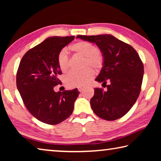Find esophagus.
Instances as JSON below:
<instances>
[{"instance_id":"obj_1","label":"esophagus","mask_w":161,"mask_h":161,"mask_svg":"<svg viewBox=\"0 0 161 161\" xmlns=\"http://www.w3.org/2000/svg\"><path fill=\"white\" fill-rule=\"evenodd\" d=\"M78 90L81 92H82L84 90V88H81V87H80V88L78 89Z\"/></svg>"}]
</instances>
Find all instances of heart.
Listing matches in <instances>:
<instances>
[{"instance_id":"heart-1","label":"heart","mask_w":161,"mask_h":161,"mask_svg":"<svg viewBox=\"0 0 161 161\" xmlns=\"http://www.w3.org/2000/svg\"><path fill=\"white\" fill-rule=\"evenodd\" d=\"M69 49L75 53L84 57L83 67L86 68L82 71L69 72L65 77V84L71 88L85 86L94 77L93 70L98 72L103 67L104 58L96 46L88 42H77L71 45ZM58 63L62 72H67L69 69V59L66 50H62L59 53Z\"/></svg>"}]
</instances>
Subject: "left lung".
<instances>
[{
    "mask_svg": "<svg viewBox=\"0 0 161 161\" xmlns=\"http://www.w3.org/2000/svg\"><path fill=\"white\" fill-rule=\"evenodd\" d=\"M95 43L102 53L104 62L96 80L107 90L94 89L90 100L94 113L100 118L114 121L124 116L136 103L141 92L143 64L137 52L129 44L108 34L77 35ZM110 83L108 86L105 84Z\"/></svg>",
    "mask_w": 161,
    "mask_h": 161,
    "instance_id": "obj_1",
    "label": "left lung"
}]
</instances>
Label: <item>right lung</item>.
<instances>
[{
	"label": "right lung",
	"instance_id": "obj_1",
	"mask_svg": "<svg viewBox=\"0 0 161 161\" xmlns=\"http://www.w3.org/2000/svg\"><path fill=\"white\" fill-rule=\"evenodd\" d=\"M74 36L50 37L31 49L23 57L16 76L18 90L24 104L35 118L54 125L69 117L80 92L76 88L63 92L54 91L60 84L62 74L58 55Z\"/></svg>",
	"mask_w": 161,
	"mask_h": 161
}]
</instances>
